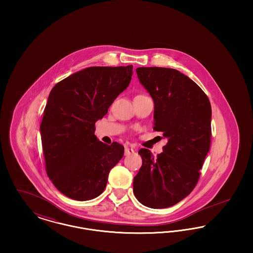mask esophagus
Instances as JSON below:
<instances>
[{"label":"esophagus","mask_w":253,"mask_h":253,"mask_svg":"<svg viewBox=\"0 0 253 253\" xmlns=\"http://www.w3.org/2000/svg\"><path fill=\"white\" fill-rule=\"evenodd\" d=\"M134 153V150L132 148H129V147H126L125 148V152H124V155L125 156H130Z\"/></svg>","instance_id":"1"}]
</instances>
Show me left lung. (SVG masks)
I'll return each instance as SVG.
<instances>
[{"label":"left lung","instance_id":"left-lung-1","mask_svg":"<svg viewBox=\"0 0 253 253\" xmlns=\"http://www.w3.org/2000/svg\"><path fill=\"white\" fill-rule=\"evenodd\" d=\"M140 84L155 102L154 130L168 139L157 157L140 149L142 166L133 194L146 207L164 209L180 202L196 186L211 137V107L204 91L182 73L138 67Z\"/></svg>","mask_w":253,"mask_h":253}]
</instances>
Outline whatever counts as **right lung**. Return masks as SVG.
I'll list each match as a JSON object with an SVG mask.
<instances>
[{
  "label": "right lung",
  "instance_id": "1",
  "mask_svg": "<svg viewBox=\"0 0 253 253\" xmlns=\"http://www.w3.org/2000/svg\"><path fill=\"white\" fill-rule=\"evenodd\" d=\"M132 65L93 66L53 87L41 123L45 169L67 197L86 201L104 191L110 169L124 154L118 142L98 141L95 124L130 84Z\"/></svg>",
  "mask_w": 253,
  "mask_h": 253
}]
</instances>
